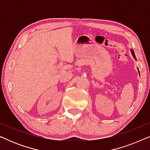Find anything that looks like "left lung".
Returning <instances> with one entry per match:
<instances>
[{
	"label": "left lung",
	"mask_w": 150,
	"mask_h": 150,
	"mask_svg": "<svg viewBox=\"0 0 150 150\" xmlns=\"http://www.w3.org/2000/svg\"><path fill=\"white\" fill-rule=\"evenodd\" d=\"M131 52H132V55H133V57H134V59H135V55H134V51H133L132 50H131Z\"/></svg>",
	"instance_id": "left-lung-1"
}]
</instances>
